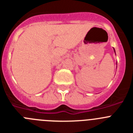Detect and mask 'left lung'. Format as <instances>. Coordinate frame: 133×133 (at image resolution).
<instances>
[{
	"label": "left lung",
	"mask_w": 133,
	"mask_h": 133,
	"mask_svg": "<svg viewBox=\"0 0 133 133\" xmlns=\"http://www.w3.org/2000/svg\"><path fill=\"white\" fill-rule=\"evenodd\" d=\"M114 50H115V49H114Z\"/></svg>",
	"instance_id": "1"
}]
</instances>
